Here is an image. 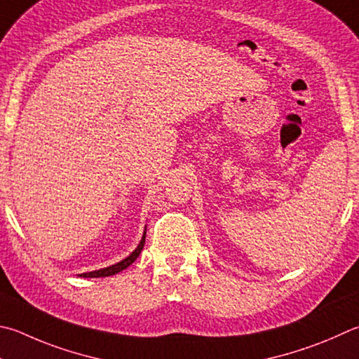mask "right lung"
<instances>
[{
    "instance_id": "obj_1",
    "label": "right lung",
    "mask_w": 359,
    "mask_h": 359,
    "mask_svg": "<svg viewBox=\"0 0 359 359\" xmlns=\"http://www.w3.org/2000/svg\"><path fill=\"white\" fill-rule=\"evenodd\" d=\"M144 243H146V231H144V233H142V238H141L140 245L136 246V250H135L132 254H130L128 257H126L123 260H121V262H117V264H114V265H111V266H107V269H100V270L89 271V273H81V275H78V276H83V278H105V276H113V275H116V273L126 270L128 265H132V264L135 262L136 257H138L140 254H141L142 248H144Z\"/></svg>"
}]
</instances>
